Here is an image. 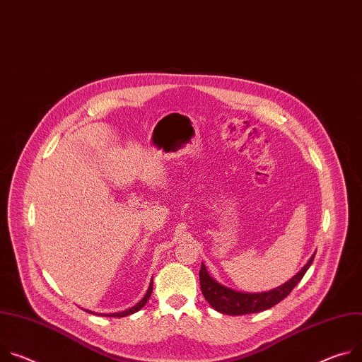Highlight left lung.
Listing matches in <instances>:
<instances>
[{
  "mask_svg": "<svg viewBox=\"0 0 362 362\" xmlns=\"http://www.w3.org/2000/svg\"><path fill=\"white\" fill-rule=\"evenodd\" d=\"M313 258H315V254L303 266V269L294 277H291L288 281H286L284 284L273 290L262 291V293H244V291H237L222 286L208 274L206 267L202 262V267L199 272V281H201L204 298L215 310L223 315L238 316V315H248V313L267 310L276 306L277 303H280L284 298H287L288 293L303 279L305 273L312 266Z\"/></svg>",
  "mask_w": 362,
  "mask_h": 362,
  "instance_id": "obj_1",
  "label": "left lung"
}]
</instances>
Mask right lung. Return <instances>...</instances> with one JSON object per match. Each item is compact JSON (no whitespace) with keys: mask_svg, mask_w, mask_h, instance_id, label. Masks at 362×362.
<instances>
[{"mask_svg":"<svg viewBox=\"0 0 362 362\" xmlns=\"http://www.w3.org/2000/svg\"><path fill=\"white\" fill-rule=\"evenodd\" d=\"M151 291H153V279H151V283H150V286H148V290H147V293L144 294V298L136 305V306H133V308H129L128 310H124V312H118V313H110V315H103V316H108V317H124V316H128V315H133V313H136V312H139L146 303H147V300L150 299V296H151ZM86 312H89V310H86ZM89 313H92V312H89Z\"/></svg>","mask_w":362,"mask_h":362,"instance_id":"add662e5","label":"right lung"}]
</instances>
